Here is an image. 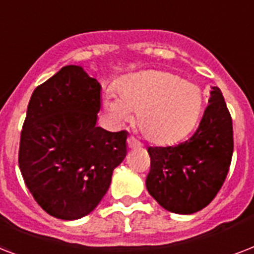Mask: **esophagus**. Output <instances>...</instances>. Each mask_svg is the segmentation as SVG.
<instances>
[{
    "label": "esophagus",
    "instance_id": "1",
    "mask_svg": "<svg viewBox=\"0 0 254 254\" xmlns=\"http://www.w3.org/2000/svg\"><path fill=\"white\" fill-rule=\"evenodd\" d=\"M127 146H129V148H135V146H140L141 145L140 142L135 140L134 137H131V135H129V137H127Z\"/></svg>",
    "mask_w": 254,
    "mask_h": 254
}]
</instances>
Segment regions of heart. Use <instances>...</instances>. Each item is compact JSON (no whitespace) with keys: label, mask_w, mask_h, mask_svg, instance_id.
I'll return each instance as SVG.
<instances>
[{"label":"heart","mask_w":254,"mask_h":254,"mask_svg":"<svg viewBox=\"0 0 254 254\" xmlns=\"http://www.w3.org/2000/svg\"><path fill=\"white\" fill-rule=\"evenodd\" d=\"M108 113L123 123L137 112V127L154 142H172L188 134L200 117L204 97L198 85L168 71H141L109 88L104 100Z\"/></svg>","instance_id":"obj_1"}]
</instances>
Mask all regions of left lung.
Here are the masks:
<instances>
[{
	"label": "left lung",
	"instance_id": "obj_1",
	"mask_svg": "<svg viewBox=\"0 0 254 254\" xmlns=\"http://www.w3.org/2000/svg\"><path fill=\"white\" fill-rule=\"evenodd\" d=\"M149 194L169 212L191 214L217 196L233 154V125L220 88L212 86L208 106L190 138L174 146H149Z\"/></svg>",
	"mask_w": 254,
	"mask_h": 254
}]
</instances>
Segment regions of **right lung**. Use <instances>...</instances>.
Wrapping results in <instances>:
<instances>
[{"instance_id":"add662e5","label":"right lung","mask_w":254,"mask_h":254,"mask_svg":"<svg viewBox=\"0 0 254 254\" xmlns=\"http://www.w3.org/2000/svg\"><path fill=\"white\" fill-rule=\"evenodd\" d=\"M101 85L67 65L33 92L21 130L18 165L25 185L50 216L77 220L109 189L127 156V131L97 127Z\"/></svg>"}]
</instances>
